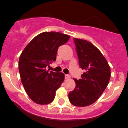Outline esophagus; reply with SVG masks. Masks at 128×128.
I'll list each match as a JSON object with an SVG mask.
<instances>
[{"label": "esophagus", "mask_w": 128, "mask_h": 128, "mask_svg": "<svg viewBox=\"0 0 128 128\" xmlns=\"http://www.w3.org/2000/svg\"><path fill=\"white\" fill-rule=\"evenodd\" d=\"M64 78H65V80H68V79L70 78V76L69 74H65L64 75Z\"/></svg>", "instance_id": "esophagus-1"}]
</instances>
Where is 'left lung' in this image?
<instances>
[{"label":"left lung","mask_w":128,"mask_h":128,"mask_svg":"<svg viewBox=\"0 0 128 128\" xmlns=\"http://www.w3.org/2000/svg\"><path fill=\"white\" fill-rule=\"evenodd\" d=\"M80 67L84 70L81 79L74 78L76 87L68 94L70 102L76 106L92 104L104 92L110 81V68L100 51L90 42L74 38Z\"/></svg>","instance_id":"obj_1"}]
</instances>
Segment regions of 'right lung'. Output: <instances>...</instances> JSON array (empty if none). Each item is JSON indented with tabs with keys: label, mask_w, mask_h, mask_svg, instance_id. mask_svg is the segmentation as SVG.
<instances>
[{
	"label": "right lung",
	"mask_w": 128,
	"mask_h": 128,
	"mask_svg": "<svg viewBox=\"0 0 128 128\" xmlns=\"http://www.w3.org/2000/svg\"><path fill=\"white\" fill-rule=\"evenodd\" d=\"M70 36L58 32H44L32 39L22 52L18 66L26 93L35 103L47 105L54 100L55 92L64 82L63 73L48 72L46 67L56 60L58 47Z\"/></svg>",
	"instance_id": "1"
}]
</instances>
